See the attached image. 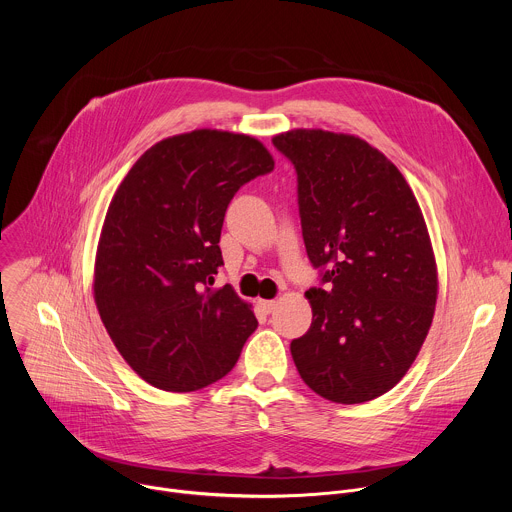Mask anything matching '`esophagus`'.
I'll list each match as a JSON object with an SVG mask.
<instances>
[{
	"label": "esophagus",
	"instance_id": "esophagus-1",
	"mask_svg": "<svg viewBox=\"0 0 512 512\" xmlns=\"http://www.w3.org/2000/svg\"><path fill=\"white\" fill-rule=\"evenodd\" d=\"M259 308H261L265 314H271V312L277 308V302H275V300H259Z\"/></svg>",
	"mask_w": 512,
	"mask_h": 512
}]
</instances>
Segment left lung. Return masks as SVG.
Instances as JSON below:
<instances>
[{
    "label": "left lung",
    "instance_id": "left-lung-1",
    "mask_svg": "<svg viewBox=\"0 0 512 512\" xmlns=\"http://www.w3.org/2000/svg\"><path fill=\"white\" fill-rule=\"evenodd\" d=\"M298 172L302 233L326 287H312L310 330L291 342L304 383L354 405L409 371L437 302V265L419 202L371 143L324 129L273 137Z\"/></svg>",
    "mask_w": 512,
    "mask_h": 512
}]
</instances>
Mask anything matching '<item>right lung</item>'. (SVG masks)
<instances>
[{"instance_id":"1","label":"right lung","mask_w":512,"mask_h":512,"mask_svg":"<svg viewBox=\"0 0 512 512\" xmlns=\"http://www.w3.org/2000/svg\"><path fill=\"white\" fill-rule=\"evenodd\" d=\"M273 166L251 135L194 129L152 145L115 190L93 296L115 348L152 387L188 393L216 383L255 332L251 304L233 285H210L231 198Z\"/></svg>"}]
</instances>
